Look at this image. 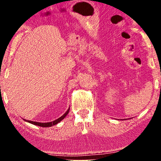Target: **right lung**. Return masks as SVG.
I'll list each match as a JSON object with an SVG mask.
<instances>
[{
	"label": "right lung",
	"mask_w": 161,
	"mask_h": 161,
	"mask_svg": "<svg viewBox=\"0 0 161 161\" xmlns=\"http://www.w3.org/2000/svg\"><path fill=\"white\" fill-rule=\"evenodd\" d=\"M69 111V108L67 110H66V112L65 114H64L62 116H60V117H59L58 119H57L56 120H53L52 122H49V123H38V122H34V121H30V120H26V119H23L24 120L28 122V123H32L33 125H38V126H42V127H51L52 126V125H54L57 124L58 123H60V121L62 120V119H64V118L66 117V116L67 115Z\"/></svg>",
	"instance_id": "1"
}]
</instances>
